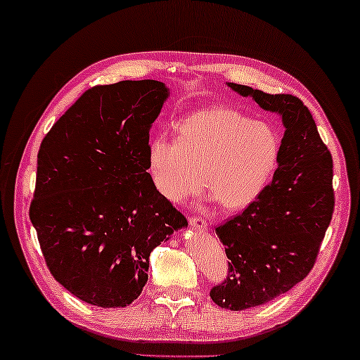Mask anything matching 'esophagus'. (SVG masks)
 I'll list each match as a JSON object with an SVG mask.
<instances>
[{
	"label": "esophagus",
	"instance_id": "1",
	"mask_svg": "<svg viewBox=\"0 0 360 360\" xmlns=\"http://www.w3.org/2000/svg\"><path fill=\"white\" fill-rule=\"evenodd\" d=\"M190 226L196 230H206L207 229V222L201 217H190Z\"/></svg>",
	"mask_w": 360,
	"mask_h": 360
}]
</instances>
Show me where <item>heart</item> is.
<instances>
[{
  "label": "heart",
  "instance_id": "b5f03b06",
  "mask_svg": "<svg viewBox=\"0 0 360 360\" xmlns=\"http://www.w3.org/2000/svg\"><path fill=\"white\" fill-rule=\"evenodd\" d=\"M176 131V140L153 136L146 149L154 190L170 202L196 193L204 181L226 211H240L261 196L280 161L274 127L233 109L198 110L181 119Z\"/></svg>",
  "mask_w": 360,
  "mask_h": 360
}]
</instances>
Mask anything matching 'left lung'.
I'll return each instance as SVG.
<instances>
[{
    "mask_svg": "<svg viewBox=\"0 0 360 360\" xmlns=\"http://www.w3.org/2000/svg\"><path fill=\"white\" fill-rule=\"evenodd\" d=\"M229 86L278 114L285 127L272 184L215 229L230 261L229 276L211 297L222 309L245 311L290 291L311 272L333 214V161L300 98Z\"/></svg>",
    "mask_w": 360,
    "mask_h": 360,
    "instance_id": "obj_1",
    "label": "left lung"
}]
</instances>
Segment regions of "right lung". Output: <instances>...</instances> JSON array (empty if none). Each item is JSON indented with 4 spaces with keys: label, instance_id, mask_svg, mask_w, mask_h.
I'll return each mask as SVG.
<instances>
[{
    "label": "right lung",
    "instance_id": "obj_1",
    "mask_svg": "<svg viewBox=\"0 0 360 360\" xmlns=\"http://www.w3.org/2000/svg\"><path fill=\"white\" fill-rule=\"evenodd\" d=\"M169 96L158 80L95 86L41 141L32 225L49 272L91 306L134 302L149 254L188 225L148 174L149 130Z\"/></svg>",
    "mask_w": 360,
    "mask_h": 360
}]
</instances>
